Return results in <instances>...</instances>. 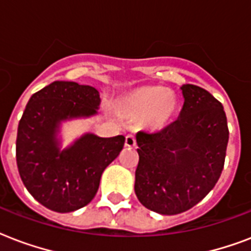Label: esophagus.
I'll return each mask as SVG.
<instances>
[{"instance_id": "esophagus-1", "label": "esophagus", "mask_w": 251, "mask_h": 251, "mask_svg": "<svg viewBox=\"0 0 251 251\" xmlns=\"http://www.w3.org/2000/svg\"><path fill=\"white\" fill-rule=\"evenodd\" d=\"M136 145V139L133 135H128L126 136V147L132 148Z\"/></svg>"}]
</instances>
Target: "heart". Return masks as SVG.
<instances>
[{
	"mask_svg": "<svg viewBox=\"0 0 251 251\" xmlns=\"http://www.w3.org/2000/svg\"><path fill=\"white\" fill-rule=\"evenodd\" d=\"M178 100L173 91L161 86H144L124 99L123 108L132 116H144L154 129L164 128L176 115Z\"/></svg>",
	"mask_w": 251,
	"mask_h": 251,
	"instance_id": "b5f03b06",
	"label": "heart"
}]
</instances>
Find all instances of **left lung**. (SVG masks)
Wrapping results in <instances>:
<instances>
[{
  "instance_id": "1",
  "label": "left lung",
  "mask_w": 251,
  "mask_h": 251,
  "mask_svg": "<svg viewBox=\"0 0 251 251\" xmlns=\"http://www.w3.org/2000/svg\"><path fill=\"white\" fill-rule=\"evenodd\" d=\"M176 122L158 132L140 131L135 192L153 212L176 215L198 204L220 178L229 129L223 104L204 89L186 83Z\"/></svg>"
}]
</instances>
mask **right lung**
<instances>
[{"label":"right lung","mask_w":251,"mask_h":251,"mask_svg":"<svg viewBox=\"0 0 251 251\" xmlns=\"http://www.w3.org/2000/svg\"><path fill=\"white\" fill-rule=\"evenodd\" d=\"M99 91L89 85L55 81L32 94L18 124L17 165L31 195L51 211L65 213L89 204L102 173L119 156L126 137L86 133L60 149V123L95 115Z\"/></svg>","instance_id":"obj_1"}]
</instances>
